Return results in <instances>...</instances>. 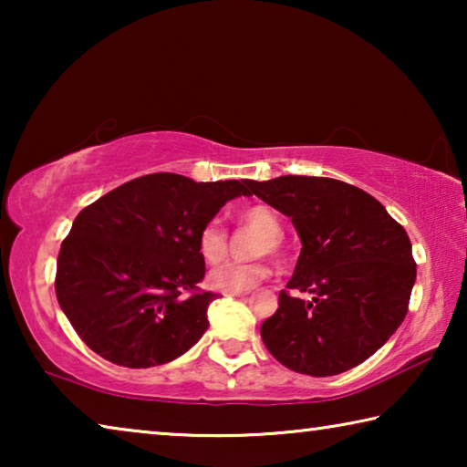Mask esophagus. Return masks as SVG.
Masks as SVG:
<instances>
[{
  "label": "esophagus",
  "instance_id": "1",
  "mask_svg": "<svg viewBox=\"0 0 467 467\" xmlns=\"http://www.w3.org/2000/svg\"><path fill=\"white\" fill-rule=\"evenodd\" d=\"M226 295L228 296H247L249 292H226Z\"/></svg>",
  "mask_w": 467,
  "mask_h": 467
}]
</instances>
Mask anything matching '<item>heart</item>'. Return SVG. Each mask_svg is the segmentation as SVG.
<instances>
[{"label": "heart", "instance_id": "b5f03b06", "mask_svg": "<svg viewBox=\"0 0 467 467\" xmlns=\"http://www.w3.org/2000/svg\"><path fill=\"white\" fill-rule=\"evenodd\" d=\"M241 220L247 226L257 228L259 233L265 234V239L262 236L257 241V253H264L265 249H278L282 223L270 208H265V205H251V208L243 212ZM197 249H200V255L208 265H216L226 257L228 236L220 220H210L208 224H203L200 236H197ZM267 274H270V267L265 264H226L212 270L210 284L224 292H244L255 288Z\"/></svg>", "mask_w": 467, "mask_h": 467}]
</instances>
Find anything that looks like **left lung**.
I'll use <instances>...</instances> for the list:
<instances>
[{"label":"left lung","instance_id":"obj_1","mask_svg":"<svg viewBox=\"0 0 467 467\" xmlns=\"http://www.w3.org/2000/svg\"><path fill=\"white\" fill-rule=\"evenodd\" d=\"M249 192L295 224L300 244L290 290L262 339L284 367L331 377L365 362L401 326L416 282L412 243L373 195L327 177L249 181Z\"/></svg>","mask_w":467,"mask_h":467}]
</instances>
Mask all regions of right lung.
Wrapping results in <instances>:
<instances>
[{"label":"right lung","mask_w":467,"mask_h":467,"mask_svg":"<svg viewBox=\"0 0 467 467\" xmlns=\"http://www.w3.org/2000/svg\"><path fill=\"white\" fill-rule=\"evenodd\" d=\"M241 195H251L249 179L154 172L84 208L61 243L55 292L86 346L113 365L148 368L200 342L216 295L197 290V236Z\"/></svg>","instance_id":"1"}]
</instances>
